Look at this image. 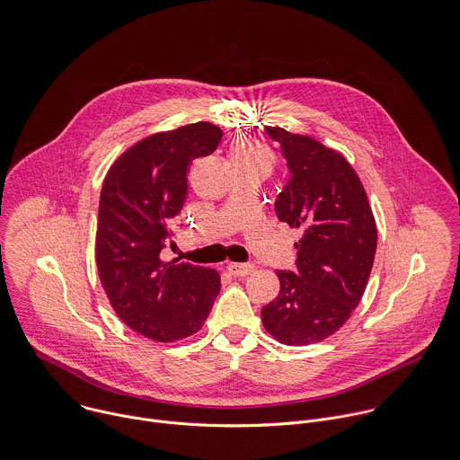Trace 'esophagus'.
<instances>
[{"instance_id":"34e87169","label":"esophagus","mask_w":460,"mask_h":460,"mask_svg":"<svg viewBox=\"0 0 460 460\" xmlns=\"http://www.w3.org/2000/svg\"><path fill=\"white\" fill-rule=\"evenodd\" d=\"M255 270V266L252 262H230L228 264V271L235 278H244V275L252 273Z\"/></svg>"}]
</instances>
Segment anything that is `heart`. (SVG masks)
Wrapping results in <instances>:
<instances>
[{"label": "heart", "mask_w": 460, "mask_h": 460, "mask_svg": "<svg viewBox=\"0 0 460 460\" xmlns=\"http://www.w3.org/2000/svg\"><path fill=\"white\" fill-rule=\"evenodd\" d=\"M230 159L234 166H259L270 170L273 164V155L270 148L250 136H239L232 141Z\"/></svg>", "instance_id": "obj_1"}]
</instances>
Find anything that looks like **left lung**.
<instances>
[{
	"label": "left lung",
	"instance_id": "8db88e82",
	"mask_svg": "<svg viewBox=\"0 0 460 460\" xmlns=\"http://www.w3.org/2000/svg\"><path fill=\"white\" fill-rule=\"evenodd\" d=\"M281 145L290 181L275 214L301 228L297 271L278 270L279 296L261 310L266 332L288 346L333 335L349 319L368 285L377 226L364 187L342 154L310 136L264 127Z\"/></svg>",
	"mask_w": 460,
	"mask_h": 460
}]
</instances>
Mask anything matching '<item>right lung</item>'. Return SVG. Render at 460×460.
Instances as JSON below:
<instances>
[{"mask_svg":"<svg viewBox=\"0 0 460 460\" xmlns=\"http://www.w3.org/2000/svg\"><path fill=\"white\" fill-rule=\"evenodd\" d=\"M221 137L223 130L207 121L152 134L125 150L103 181L100 279L118 317L157 342L199 332L221 290L216 270L161 259L172 239L170 225L187 199V172Z\"/></svg>","mask_w":460,"mask_h":460,"instance_id":"add662e5","label":"right lung"}]
</instances>
